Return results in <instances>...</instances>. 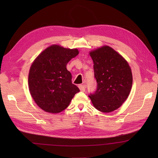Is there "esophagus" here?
I'll return each mask as SVG.
<instances>
[{
  "label": "esophagus",
  "instance_id": "1",
  "mask_svg": "<svg viewBox=\"0 0 158 158\" xmlns=\"http://www.w3.org/2000/svg\"><path fill=\"white\" fill-rule=\"evenodd\" d=\"M79 89L81 90V92H84L85 90V88H86V86H85V85H79Z\"/></svg>",
  "mask_w": 158,
  "mask_h": 158
}]
</instances>
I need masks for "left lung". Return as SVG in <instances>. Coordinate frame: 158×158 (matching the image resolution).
<instances>
[{
  "mask_svg": "<svg viewBox=\"0 0 158 158\" xmlns=\"http://www.w3.org/2000/svg\"><path fill=\"white\" fill-rule=\"evenodd\" d=\"M89 54L97 83L96 91L90 93L89 98L100 111H113L129 96L132 85L130 67L122 56L109 46H103Z\"/></svg>",
  "mask_w": 158,
  "mask_h": 158,
  "instance_id": "8db88e82",
  "label": "left lung"
}]
</instances>
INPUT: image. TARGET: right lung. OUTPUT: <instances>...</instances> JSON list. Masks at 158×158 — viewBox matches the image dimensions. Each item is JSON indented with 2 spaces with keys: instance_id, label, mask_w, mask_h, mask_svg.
I'll return each mask as SVG.
<instances>
[{
  "instance_id": "add662e5",
  "label": "right lung",
  "mask_w": 158,
  "mask_h": 158,
  "mask_svg": "<svg viewBox=\"0 0 158 158\" xmlns=\"http://www.w3.org/2000/svg\"><path fill=\"white\" fill-rule=\"evenodd\" d=\"M78 54L77 49L53 45L32 63L28 75L30 92L36 105L45 111H62L80 91L72 83L71 73L66 69L67 63Z\"/></svg>"
}]
</instances>
